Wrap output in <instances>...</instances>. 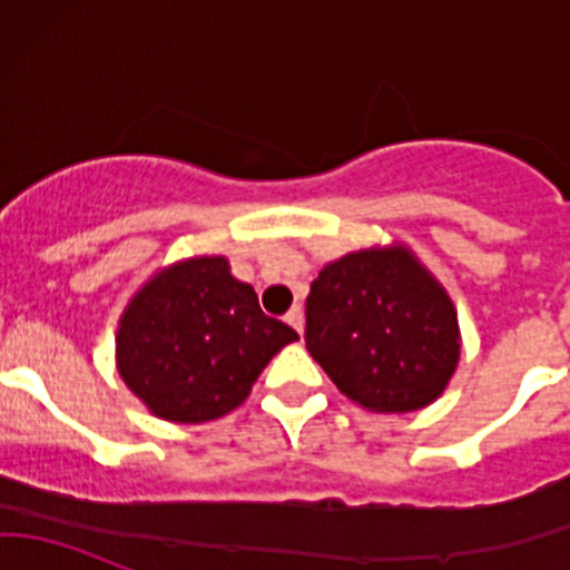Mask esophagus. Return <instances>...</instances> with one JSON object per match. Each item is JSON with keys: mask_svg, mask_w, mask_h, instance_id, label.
Returning a JSON list of instances; mask_svg holds the SVG:
<instances>
[{"mask_svg": "<svg viewBox=\"0 0 570 570\" xmlns=\"http://www.w3.org/2000/svg\"><path fill=\"white\" fill-rule=\"evenodd\" d=\"M286 322H289V325L295 327V331L303 336V322H306V317H303V308L301 306H292L289 308V314H286Z\"/></svg>", "mask_w": 570, "mask_h": 570, "instance_id": "34e87169", "label": "esophagus"}]
</instances>
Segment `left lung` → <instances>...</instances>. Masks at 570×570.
<instances>
[{"label":"left lung","mask_w":570,"mask_h":570,"mask_svg":"<svg viewBox=\"0 0 570 570\" xmlns=\"http://www.w3.org/2000/svg\"><path fill=\"white\" fill-rule=\"evenodd\" d=\"M306 347L347 400L407 413L441 396L461 358L444 286L405 245L325 264L306 301Z\"/></svg>","instance_id":"1"}]
</instances>
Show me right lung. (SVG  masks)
Returning a JSON list of instances; mask_svg holds the SVG:
<instances>
[{"label": "right lung", "mask_w": 570, "mask_h": 570, "mask_svg": "<svg viewBox=\"0 0 570 570\" xmlns=\"http://www.w3.org/2000/svg\"><path fill=\"white\" fill-rule=\"evenodd\" d=\"M289 342L297 333L262 312L228 258L195 256L159 269L131 297L118 322L115 361L154 416L198 424L243 405Z\"/></svg>", "instance_id": "right-lung-1"}]
</instances>
